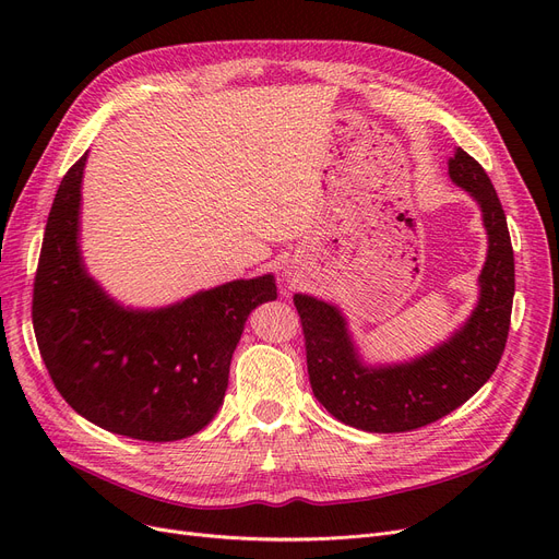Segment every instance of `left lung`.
<instances>
[{"label":"left lung","instance_id":"obj_1","mask_svg":"<svg viewBox=\"0 0 559 559\" xmlns=\"http://www.w3.org/2000/svg\"><path fill=\"white\" fill-rule=\"evenodd\" d=\"M449 176L480 205L487 260L478 304L447 342L399 365H367L337 306L295 295L306 337L310 388L346 426L367 432H405L447 417L496 371L510 331L514 251L503 205L487 171L464 150L453 152Z\"/></svg>","mask_w":559,"mask_h":559}]
</instances>
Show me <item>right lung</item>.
I'll list each match as a JSON object with an SVG mask.
<instances>
[{"mask_svg":"<svg viewBox=\"0 0 559 559\" xmlns=\"http://www.w3.org/2000/svg\"><path fill=\"white\" fill-rule=\"evenodd\" d=\"M85 158L63 176L45 226L32 308L43 362L95 426L142 442L190 437L217 415L245 321L276 299V281H230L154 310L120 306L79 249Z\"/></svg>","mask_w":559,"mask_h":559,"instance_id":"1","label":"right lung"}]
</instances>
